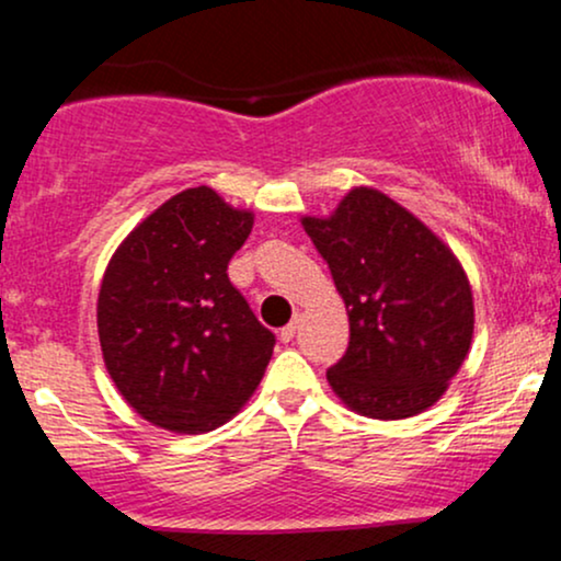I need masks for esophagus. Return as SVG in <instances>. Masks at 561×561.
<instances>
[{"label": "esophagus", "instance_id": "obj_1", "mask_svg": "<svg viewBox=\"0 0 561 561\" xmlns=\"http://www.w3.org/2000/svg\"><path fill=\"white\" fill-rule=\"evenodd\" d=\"M300 321H302V317L300 313H295L293 317V321H289L287 327H282V332H279V337L285 340V343H289V340L295 337V334H298V330H300Z\"/></svg>", "mask_w": 561, "mask_h": 561}]
</instances>
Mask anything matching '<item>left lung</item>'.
<instances>
[{
	"label": "left lung",
	"mask_w": 561,
	"mask_h": 561,
	"mask_svg": "<svg viewBox=\"0 0 561 561\" xmlns=\"http://www.w3.org/2000/svg\"><path fill=\"white\" fill-rule=\"evenodd\" d=\"M340 298L351 343L327 371L334 396L369 420L435 405L465 364L474 300L454 250L401 203L353 186L330 216H302Z\"/></svg>",
	"instance_id": "obj_1"
}]
</instances>
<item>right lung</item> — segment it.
Segmentation results:
<instances>
[{
    "instance_id": "obj_1",
    "label": "right lung",
    "mask_w": 561,
    "mask_h": 561,
    "mask_svg": "<svg viewBox=\"0 0 561 561\" xmlns=\"http://www.w3.org/2000/svg\"><path fill=\"white\" fill-rule=\"evenodd\" d=\"M210 186L165 199L115 248L96 298L102 362L124 401L160 430L227 424L261 385L274 334L227 266L253 229Z\"/></svg>"
}]
</instances>
